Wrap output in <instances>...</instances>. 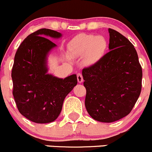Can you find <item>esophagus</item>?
<instances>
[{"mask_svg":"<svg viewBox=\"0 0 152 152\" xmlns=\"http://www.w3.org/2000/svg\"><path fill=\"white\" fill-rule=\"evenodd\" d=\"M77 80L79 83H82L83 82V76L81 75V73H79L77 74Z\"/></svg>","mask_w":152,"mask_h":152,"instance_id":"1","label":"esophagus"}]
</instances>
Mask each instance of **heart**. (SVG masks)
<instances>
[{"label": "heart", "mask_w": 152, "mask_h": 152, "mask_svg": "<svg viewBox=\"0 0 152 152\" xmlns=\"http://www.w3.org/2000/svg\"><path fill=\"white\" fill-rule=\"evenodd\" d=\"M108 48V41L103 36L81 34L73 38L70 43V50L76 57H85L88 64L98 62Z\"/></svg>", "instance_id": "heart-1"}]
</instances>
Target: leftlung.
<instances>
[{
    "mask_svg": "<svg viewBox=\"0 0 152 152\" xmlns=\"http://www.w3.org/2000/svg\"><path fill=\"white\" fill-rule=\"evenodd\" d=\"M110 52L82 70L85 107L95 120L113 122L132 111L142 87V68L132 43L108 28Z\"/></svg>",
    "mask_w": 152,
    "mask_h": 152,
    "instance_id": "1",
    "label": "left lung"
}]
</instances>
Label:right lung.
I'll list each match as a JSON object with an SVG mask.
<instances>
[{
    "mask_svg": "<svg viewBox=\"0 0 152 152\" xmlns=\"http://www.w3.org/2000/svg\"><path fill=\"white\" fill-rule=\"evenodd\" d=\"M59 32L42 28L20 44L12 71L13 95L20 114L33 122H54L65 97L77 84L76 74L60 79L48 74L47 55L57 47L47 38H59Z\"/></svg>",
    "mask_w": 152,
    "mask_h": 152,
    "instance_id": "right-lung-1",
    "label": "right lung"
}]
</instances>
